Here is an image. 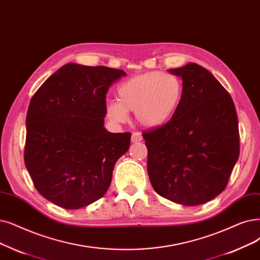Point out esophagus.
Segmentation results:
<instances>
[{
  "label": "esophagus",
  "mask_w": 260,
  "mask_h": 260,
  "mask_svg": "<svg viewBox=\"0 0 260 260\" xmlns=\"http://www.w3.org/2000/svg\"><path fill=\"white\" fill-rule=\"evenodd\" d=\"M142 140V135L138 132H135L133 133L132 135V142L133 143H137V142H140Z\"/></svg>",
  "instance_id": "1"
}]
</instances>
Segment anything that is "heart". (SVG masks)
<instances>
[{"instance_id":"1","label":"heart","mask_w":260,"mask_h":260,"mask_svg":"<svg viewBox=\"0 0 260 260\" xmlns=\"http://www.w3.org/2000/svg\"><path fill=\"white\" fill-rule=\"evenodd\" d=\"M183 83L173 74L153 71L134 76L118 88V100L106 104V117L124 123L128 111H135L144 127L164 125L176 112L183 99Z\"/></svg>"}]
</instances>
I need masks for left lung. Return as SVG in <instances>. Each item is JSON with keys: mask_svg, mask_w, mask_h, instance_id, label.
I'll list each match as a JSON object with an SVG mask.
<instances>
[{"mask_svg": "<svg viewBox=\"0 0 260 260\" xmlns=\"http://www.w3.org/2000/svg\"><path fill=\"white\" fill-rule=\"evenodd\" d=\"M183 80L172 119L143 132L148 173L156 192L196 206L219 196L239 157V128L230 93L205 68L190 62L168 70Z\"/></svg>", "mask_w": 260, "mask_h": 260, "instance_id": "obj_1", "label": "left lung"}]
</instances>
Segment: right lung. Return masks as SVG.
<instances>
[{"instance_id": "add662e5", "label": "right lung", "mask_w": 260, "mask_h": 260, "mask_svg": "<svg viewBox=\"0 0 260 260\" xmlns=\"http://www.w3.org/2000/svg\"><path fill=\"white\" fill-rule=\"evenodd\" d=\"M126 73L67 63L32 95L26 115L24 161L38 192L64 209L102 198L131 133L104 127L106 93Z\"/></svg>"}]
</instances>
